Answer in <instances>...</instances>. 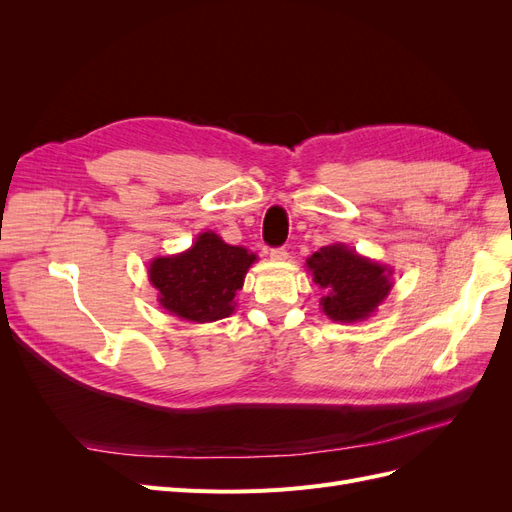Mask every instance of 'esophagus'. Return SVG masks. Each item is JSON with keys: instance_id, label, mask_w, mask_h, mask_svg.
<instances>
[{"instance_id": "34e87169", "label": "esophagus", "mask_w": 512, "mask_h": 512, "mask_svg": "<svg viewBox=\"0 0 512 512\" xmlns=\"http://www.w3.org/2000/svg\"><path fill=\"white\" fill-rule=\"evenodd\" d=\"M269 254H271V260H275V262H284L288 258V252L284 250V247H275V250H271Z\"/></svg>"}]
</instances>
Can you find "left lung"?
Segmentation results:
<instances>
[{
    "label": "left lung",
    "mask_w": 512,
    "mask_h": 512,
    "mask_svg": "<svg viewBox=\"0 0 512 512\" xmlns=\"http://www.w3.org/2000/svg\"><path fill=\"white\" fill-rule=\"evenodd\" d=\"M305 265L324 292L322 312L337 322L369 318L393 286V269L359 256L342 243L320 247Z\"/></svg>",
    "instance_id": "left-lung-1"
}]
</instances>
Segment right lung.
<instances>
[{
  "instance_id": "obj_1",
  "label": "right lung",
  "mask_w": 512,
  "mask_h": 512,
  "mask_svg": "<svg viewBox=\"0 0 512 512\" xmlns=\"http://www.w3.org/2000/svg\"><path fill=\"white\" fill-rule=\"evenodd\" d=\"M256 254L224 243L215 232H200L190 250L153 258L149 282L170 314L190 322H213L235 312V297Z\"/></svg>"
}]
</instances>
